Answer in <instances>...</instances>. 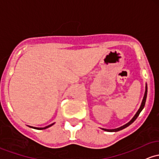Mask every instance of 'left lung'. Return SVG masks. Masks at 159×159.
I'll list each match as a JSON object with an SVG mask.
<instances>
[{
  "label": "left lung",
  "mask_w": 159,
  "mask_h": 159,
  "mask_svg": "<svg viewBox=\"0 0 159 159\" xmlns=\"http://www.w3.org/2000/svg\"><path fill=\"white\" fill-rule=\"evenodd\" d=\"M146 97H147V84H146V89H145V93H144V96H143V100H142V102H141V105L139 106V109L137 110V112H136V114L134 115V116L133 118H131V120H130V121H128V123L125 124V125H124L123 126L120 127V128H115V129H106V128H101L102 130H105V131H109V132H117V131H119V130H123L124 128H127V127H128L129 125H131L133 122L135 121L136 119H137V117L139 116V113L141 112V111L143 109L144 106H145V103H146Z\"/></svg>",
  "instance_id": "1"
}]
</instances>
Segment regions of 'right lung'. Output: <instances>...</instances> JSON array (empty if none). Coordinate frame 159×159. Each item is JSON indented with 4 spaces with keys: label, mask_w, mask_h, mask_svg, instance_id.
Instances as JSON below:
<instances>
[{
    "label": "right lung",
    "mask_w": 159,
    "mask_h": 159,
    "mask_svg": "<svg viewBox=\"0 0 159 159\" xmlns=\"http://www.w3.org/2000/svg\"><path fill=\"white\" fill-rule=\"evenodd\" d=\"M54 124H55V123H53V124H51V125H48V126H46V127H44V128H35V127H31V126H29V127H30V128H31L36 129V130H44V129H47V128H50V127H51L52 125H54Z\"/></svg>",
    "instance_id": "add662e5"
}]
</instances>
